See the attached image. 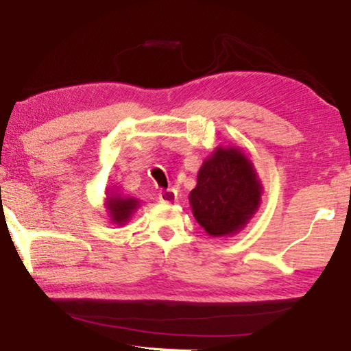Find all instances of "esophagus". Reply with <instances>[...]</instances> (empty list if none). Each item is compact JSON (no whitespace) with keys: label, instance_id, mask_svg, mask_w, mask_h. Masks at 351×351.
<instances>
[{"label":"esophagus","instance_id":"obj_1","mask_svg":"<svg viewBox=\"0 0 351 351\" xmlns=\"http://www.w3.org/2000/svg\"><path fill=\"white\" fill-rule=\"evenodd\" d=\"M158 200L162 204H171V202H176L177 200V194L174 189H165V191H162L158 194Z\"/></svg>","mask_w":351,"mask_h":351}]
</instances>
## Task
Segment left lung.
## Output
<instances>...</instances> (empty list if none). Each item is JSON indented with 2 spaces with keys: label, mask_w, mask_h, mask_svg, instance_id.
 Returning a JSON list of instances; mask_svg holds the SVG:
<instances>
[{
  "label": "left lung",
  "mask_w": 351,
  "mask_h": 351,
  "mask_svg": "<svg viewBox=\"0 0 351 351\" xmlns=\"http://www.w3.org/2000/svg\"><path fill=\"white\" fill-rule=\"evenodd\" d=\"M261 193L256 171L245 154L234 146H219L200 166L189 205L210 237H230L256 213Z\"/></svg>",
  "instance_id": "8db88e82"
}]
</instances>
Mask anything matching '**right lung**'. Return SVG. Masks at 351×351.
Returning a JSON list of instances; mask_svg holds the SVG:
<instances>
[{
	"label": "right lung",
	"instance_id": "obj_1",
	"mask_svg": "<svg viewBox=\"0 0 351 351\" xmlns=\"http://www.w3.org/2000/svg\"><path fill=\"white\" fill-rule=\"evenodd\" d=\"M106 206L108 215H110V221L117 226H124L128 222L132 215L135 213V210L140 206V202L134 197H125L121 193L118 191H107V199H106Z\"/></svg>",
	"mask_w": 351,
	"mask_h": 351
}]
</instances>
